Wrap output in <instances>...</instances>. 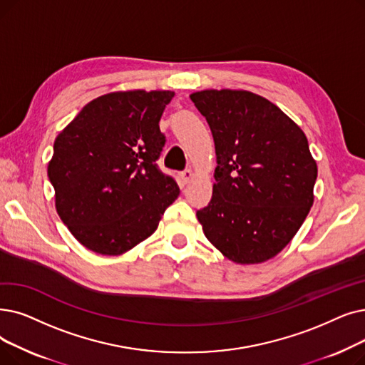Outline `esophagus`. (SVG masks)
Wrapping results in <instances>:
<instances>
[{
	"label": "esophagus",
	"mask_w": 365,
	"mask_h": 365,
	"mask_svg": "<svg viewBox=\"0 0 365 365\" xmlns=\"http://www.w3.org/2000/svg\"><path fill=\"white\" fill-rule=\"evenodd\" d=\"M192 178H194L192 170H185V171L180 173V180H182V183H185V185L191 182Z\"/></svg>",
	"instance_id": "esophagus-1"
}]
</instances>
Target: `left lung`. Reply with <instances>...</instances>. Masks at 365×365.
Returning <instances> with one entry per match:
<instances>
[{
    "mask_svg": "<svg viewBox=\"0 0 365 365\" xmlns=\"http://www.w3.org/2000/svg\"><path fill=\"white\" fill-rule=\"evenodd\" d=\"M215 141L213 195L197 212L207 240L232 262L272 259L303 225L313 205L318 165L303 130L249 91L189 95Z\"/></svg>",
    "mask_w": 365,
    "mask_h": 365,
    "instance_id": "1",
    "label": "left lung"
}]
</instances>
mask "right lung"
<instances>
[{
    "label": "right lung",
    "mask_w": 365,
    "mask_h": 365,
    "mask_svg": "<svg viewBox=\"0 0 365 365\" xmlns=\"http://www.w3.org/2000/svg\"><path fill=\"white\" fill-rule=\"evenodd\" d=\"M171 91H119L88 103L53 145L47 176L56 212L78 243L122 255L150 237L180 194L158 168Z\"/></svg>",
    "instance_id": "1"
}]
</instances>
